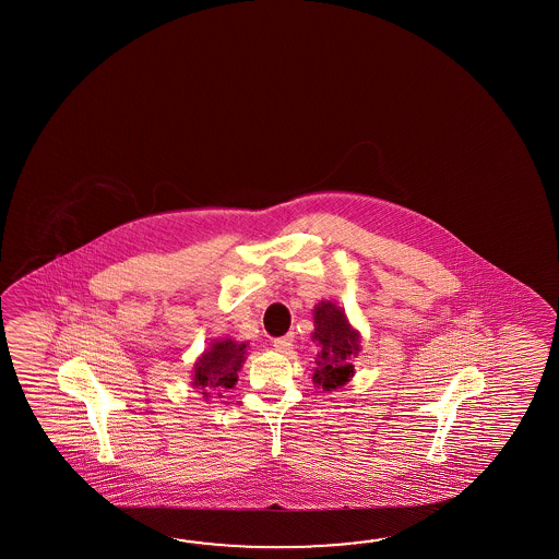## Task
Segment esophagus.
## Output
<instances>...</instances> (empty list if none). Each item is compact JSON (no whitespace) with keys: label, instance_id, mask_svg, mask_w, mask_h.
Listing matches in <instances>:
<instances>
[{"label":"esophagus","instance_id":"34e87169","mask_svg":"<svg viewBox=\"0 0 559 559\" xmlns=\"http://www.w3.org/2000/svg\"><path fill=\"white\" fill-rule=\"evenodd\" d=\"M294 344V335L289 333V335H284V337H277L274 340L275 352H280V354H285L289 347Z\"/></svg>","mask_w":559,"mask_h":559}]
</instances>
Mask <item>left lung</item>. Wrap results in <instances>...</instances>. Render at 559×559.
<instances>
[{
	"label": "left lung",
	"mask_w": 559,
	"mask_h": 559,
	"mask_svg": "<svg viewBox=\"0 0 559 559\" xmlns=\"http://www.w3.org/2000/svg\"><path fill=\"white\" fill-rule=\"evenodd\" d=\"M311 342L318 345V357L311 381L323 392H335L354 378V357L361 352V333L349 323L345 309L323 299L313 308Z\"/></svg>",
	"instance_id": "1"
}]
</instances>
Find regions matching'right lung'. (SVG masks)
I'll return each mask as SVG.
<instances>
[{
  "label": "right lung",
  "mask_w": 559,
  "mask_h": 559,
  "mask_svg": "<svg viewBox=\"0 0 559 559\" xmlns=\"http://www.w3.org/2000/svg\"><path fill=\"white\" fill-rule=\"evenodd\" d=\"M248 342L217 337L195 359L191 371V388L202 393L203 400L222 397V392L238 383V371L248 356Z\"/></svg>",
  "instance_id": "obj_1"
}]
</instances>
